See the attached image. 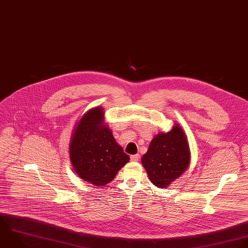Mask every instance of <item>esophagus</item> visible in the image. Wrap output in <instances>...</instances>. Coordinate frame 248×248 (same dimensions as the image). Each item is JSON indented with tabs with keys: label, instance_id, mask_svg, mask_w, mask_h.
Wrapping results in <instances>:
<instances>
[{
	"label": "esophagus",
	"instance_id": "esophagus-1",
	"mask_svg": "<svg viewBox=\"0 0 248 248\" xmlns=\"http://www.w3.org/2000/svg\"><path fill=\"white\" fill-rule=\"evenodd\" d=\"M140 155L137 154V155H130V160L131 161H138Z\"/></svg>",
	"mask_w": 248,
	"mask_h": 248
}]
</instances>
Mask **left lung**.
<instances>
[{
  "label": "left lung",
  "mask_w": 248,
  "mask_h": 248,
  "mask_svg": "<svg viewBox=\"0 0 248 248\" xmlns=\"http://www.w3.org/2000/svg\"><path fill=\"white\" fill-rule=\"evenodd\" d=\"M190 153L186 137L180 125L167 133L157 134L142 157L152 183L165 188L179 178L188 167Z\"/></svg>",
  "instance_id": "obj_1"
}]
</instances>
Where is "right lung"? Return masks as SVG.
Segmentation results:
<instances>
[{"label":"right lung","instance_id":"add662e5","mask_svg":"<svg viewBox=\"0 0 248 248\" xmlns=\"http://www.w3.org/2000/svg\"><path fill=\"white\" fill-rule=\"evenodd\" d=\"M103 115L99 107L88 111L76 125L69 147L71 163L78 176L97 186L113 181L129 160L103 124Z\"/></svg>","mask_w":248,"mask_h":248}]
</instances>
